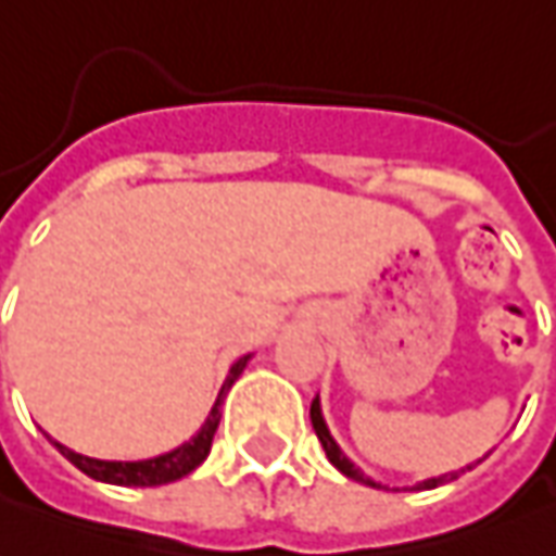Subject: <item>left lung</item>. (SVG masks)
Here are the masks:
<instances>
[{"label":"left lung","instance_id":"1","mask_svg":"<svg viewBox=\"0 0 556 556\" xmlns=\"http://www.w3.org/2000/svg\"><path fill=\"white\" fill-rule=\"evenodd\" d=\"M309 421H313V430H316L318 442H321V448H325V454H328V460H331L333 467L340 469L343 476H349L352 481H361V484H370V488H386V484H379V481H372L370 476H364L349 457L343 454V448L337 445V440L331 437V430H328V425H325V418H321V403H318V397L313 400V406H309ZM472 469V467H467ZM464 472V469H460ZM460 472H445V476H437V479H427V481H418L413 491H425V488H437V484H442V481H452L457 479Z\"/></svg>","mask_w":556,"mask_h":556}]
</instances>
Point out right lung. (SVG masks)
I'll return each instance as SVG.
<instances>
[{
    "mask_svg": "<svg viewBox=\"0 0 556 556\" xmlns=\"http://www.w3.org/2000/svg\"><path fill=\"white\" fill-rule=\"evenodd\" d=\"M250 355H243L240 361H235V367L228 370V379L223 382V391L213 403L207 421L201 425L195 437L189 442H184L180 448H174L168 454H159V457H150V460H96V457H87V454H77L72 448H65L62 442L53 440V445L60 448L62 457H68L80 472H87L89 479L108 481V484H123V488H156V484H168V481H177L189 476L192 469L204 464V457L211 454L213 433L219 427V418H223V400L228 394V388L238 382V376L247 367Z\"/></svg>",
    "mask_w": 556,
    "mask_h": 556,
    "instance_id": "1",
    "label": "right lung"
}]
</instances>
